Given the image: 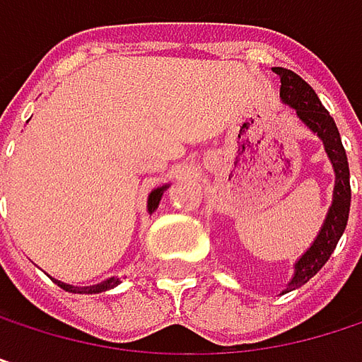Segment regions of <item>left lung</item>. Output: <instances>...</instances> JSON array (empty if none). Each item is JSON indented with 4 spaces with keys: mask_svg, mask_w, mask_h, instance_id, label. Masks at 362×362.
I'll list each match as a JSON object with an SVG mask.
<instances>
[{
    "mask_svg": "<svg viewBox=\"0 0 362 362\" xmlns=\"http://www.w3.org/2000/svg\"><path fill=\"white\" fill-rule=\"evenodd\" d=\"M272 71L281 77V100L285 105H289L291 109H296L300 121L323 140L327 157L335 172L333 201L327 211L325 222H323L315 243L310 245V250L296 262L293 279L289 281L287 289L283 291V293H287V291H293V289L302 287L304 283H308L325 266L329 255L335 250V245L348 224V214H350V170H348V157H346L337 125H335L333 117L329 115V110L321 105L315 90L298 73H293L289 69L274 66Z\"/></svg>",
    "mask_w": 362,
    "mask_h": 362,
    "instance_id": "8db88e82",
    "label": "left lung"
}]
</instances>
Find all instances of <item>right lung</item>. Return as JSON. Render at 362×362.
<instances>
[{"label": "right lung", "instance_id": "add662e5", "mask_svg": "<svg viewBox=\"0 0 362 362\" xmlns=\"http://www.w3.org/2000/svg\"><path fill=\"white\" fill-rule=\"evenodd\" d=\"M168 188V184L165 186H159V188H155L151 194H148V214H153L157 207H159V201H161V197H163V190ZM54 283L58 285V287H62L64 291H71V293H103V291H109L112 287H117L121 281L117 279V276H110L107 281H103V283H98V285H88V287H75V285H66V283H62V281H56L54 279Z\"/></svg>", "mask_w": 362, "mask_h": 362}]
</instances>
